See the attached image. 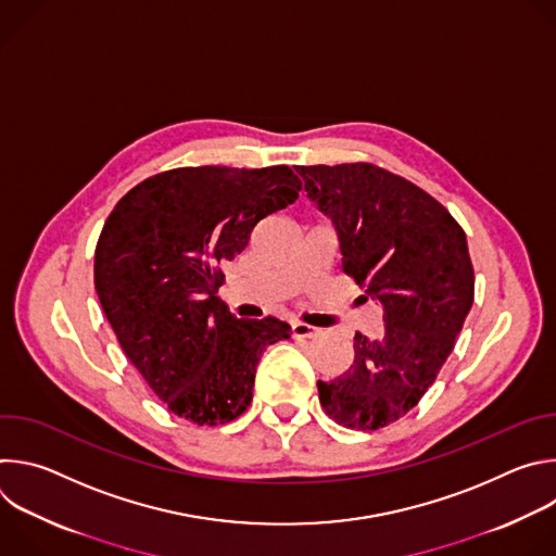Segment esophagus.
I'll return each mask as SVG.
<instances>
[{
	"instance_id": "34e87169",
	"label": "esophagus",
	"mask_w": 556,
	"mask_h": 556,
	"mask_svg": "<svg viewBox=\"0 0 556 556\" xmlns=\"http://www.w3.org/2000/svg\"><path fill=\"white\" fill-rule=\"evenodd\" d=\"M290 332H292V337H294V339H314V337H316V332H319V330L296 321V324H292V326H290Z\"/></svg>"
}]
</instances>
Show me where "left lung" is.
<instances>
[{"label": "left lung", "instance_id": "left-lung-1", "mask_svg": "<svg viewBox=\"0 0 556 556\" xmlns=\"http://www.w3.org/2000/svg\"><path fill=\"white\" fill-rule=\"evenodd\" d=\"M339 235L341 266L382 309V332L354 337V363L319 380L326 414L376 431L409 414L453 352L475 273L453 215L414 182L369 163L294 167Z\"/></svg>", "mask_w": 556, "mask_h": 556}]
</instances>
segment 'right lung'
<instances>
[{"label":"right lung","mask_w":556,"mask_h":556,"mask_svg":"<svg viewBox=\"0 0 556 556\" xmlns=\"http://www.w3.org/2000/svg\"><path fill=\"white\" fill-rule=\"evenodd\" d=\"M299 191L286 165L180 167L136 185L101 230L94 286L108 321L151 391L193 425L242 416L264 350L290 337L275 316L237 319L217 288L219 264Z\"/></svg>","instance_id":"add662e5"}]
</instances>
